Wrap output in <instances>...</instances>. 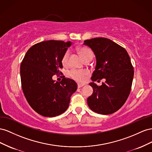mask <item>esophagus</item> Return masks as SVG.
Masks as SVG:
<instances>
[{
  "instance_id": "1",
  "label": "esophagus",
  "mask_w": 152,
  "mask_h": 152,
  "mask_svg": "<svg viewBox=\"0 0 152 152\" xmlns=\"http://www.w3.org/2000/svg\"><path fill=\"white\" fill-rule=\"evenodd\" d=\"M85 85V84L83 83H77V87L78 88H81L82 86H83Z\"/></svg>"
}]
</instances>
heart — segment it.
I'll use <instances>...</instances> for the list:
<instances>
[{"label": "heart", "instance_id": "b5f03b06", "mask_svg": "<svg viewBox=\"0 0 152 152\" xmlns=\"http://www.w3.org/2000/svg\"><path fill=\"white\" fill-rule=\"evenodd\" d=\"M79 53L81 57L84 60L89 56L92 55L93 53L92 51L86 48H81L79 50ZM69 57V51H67L63 55L62 58V63L64 66H66L68 63V60ZM88 75V71L86 70H77V69H72L69 71V75H70L73 79L79 81L83 82L86 79V76Z\"/></svg>", "mask_w": 152, "mask_h": 152}]
</instances>
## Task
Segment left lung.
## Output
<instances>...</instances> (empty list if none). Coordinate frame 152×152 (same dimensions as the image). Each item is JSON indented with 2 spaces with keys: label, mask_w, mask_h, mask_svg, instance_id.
Listing matches in <instances>:
<instances>
[{
  "label": "left lung",
  "mask_w": 152,
  "mask_h": 152,
  "mask_svg": "<svg viewBox=\"0 0 152 152\" xmlns=\"http://www.w3.org/2000/svg\"><path fill=\"white\" fill-rule=\"evenodd\" d=\"M83 45L92 50L96 66L89 85L93 94L87 99L91 110L101 115H110L118 111L131 92L134 69L127 51L107 38H93L84 41ZM104 78L101 86L94 81ZM99 81V80H98Z\"/></svg>",
  "instance_id": "8db88e82"
}]
</instances>
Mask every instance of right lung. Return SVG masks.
<instances>
[{
    "label": "right lung",
    "instance_id": "add662e5",
    "mask_svg": "<svg viewBox=\"0 0 152 152\" xmlns=\"http://www.w3.org/2000/svg\"><path fill=\"white\" fill-rule=\"evenodd\" d=\"M72 42L45 41L32 46L20 66L25 97L32 109L46 117L62 114L69 105L71 95L77 88L76 82L65 77L58 83L53 76L63 67L62 58Z\"/></svg>",
    "mask_w": 152,
    "mask_h": 152
}]
</instances>
